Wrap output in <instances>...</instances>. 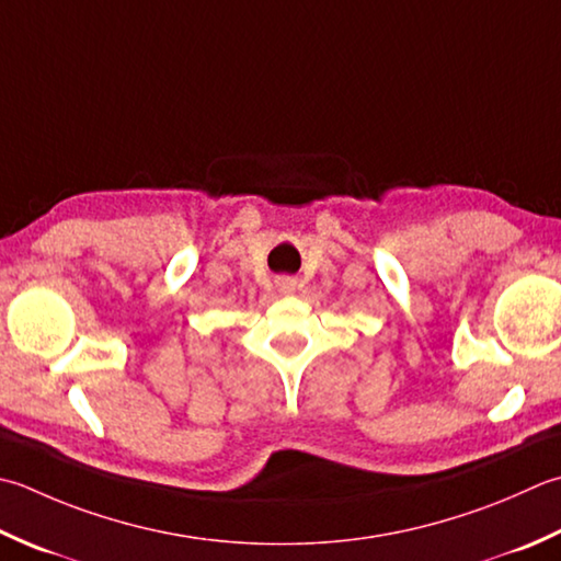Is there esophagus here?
Returning a JSON list of instances; mask_svg holds the SVG:
<instances>
[{"mask_svg":"<svg viewBox=\"0 0 561 561\" xmlns=\"http://www.w3.org/2000/svg\"><path fill=\"white\" fill-rule=\"evenodd\" d=\"M274 287L279 294H294L296 291V279L294 277H277L274 279Z\"/></svg>","mask_w":561,"mask_h":561,"instance_id":"34e87169","label":"esophagus"}]
</instances>
